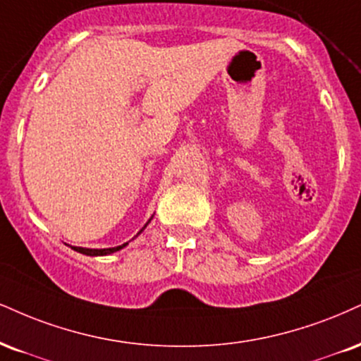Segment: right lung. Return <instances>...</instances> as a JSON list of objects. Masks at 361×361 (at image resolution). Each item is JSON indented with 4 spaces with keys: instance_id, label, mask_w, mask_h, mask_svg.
Masks as SVG:
<instances>
[{
    "instance_id": "obj_1",
    "label": "right lung",
    "mask_w": 361,
    "mask_h": 361,
    "mask_svg": "<svg viewBox=\"0 0 361 361\" xmlns=\"http://www.w3.org/2000/svg\"><path fill=\"white\" fill-rule=\"evenodd\" d=\"M151 219H153V216H151ZM151 219L147 220L145 227H142L141 230H139L137 235H139V233L142 232V230H145V228L147 227V224L151 222ZM137 235H136V237H137ZM128 244H129V242H126V244H123V245L109 247V249H85V247H72V249H73V250H77V252H80V254H84V255H90V257H99V255H109V254H114V252L121 250V249H124V247L128 245Z\"/></svg>"
}]
</instances>
